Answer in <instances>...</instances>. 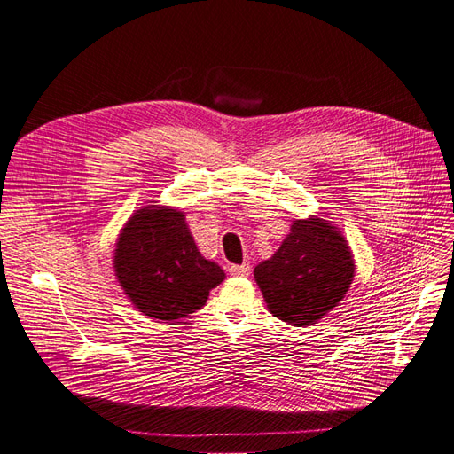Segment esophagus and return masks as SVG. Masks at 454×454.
Wrapping results in <instances>:
<instances>
[{"label": "esophagus", "mask_w": 454, "mask_h": 454, "mask_svg": "<svg viewBox=\"0 0 454 454\" xmlns=\"http://www.w3.org/2000/svg\"><path fill=\"white\" fill-rule=\"evenodd\" d=\"M252 270V267L248 263H242V265H231L229 267V272L232 274V277H248Z\"/></svg>", "instance_id": "1"}]
</instances>
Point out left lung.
Segmentation results:
<instances>
[{
    "mask_svg": "<svg viewBox=\"0 0 454 454\" xmlns=\"http://www.w3.org/2000/svg\"><path fill=\"white\" fill-rule=\"evenodd\" d=\"M354 259L340 231L322 217L295 219L290 235L254 277L269 310L297 327L337 307L354 278Z\"/></svg>",
    "mask_w": 454,
    "mask_h": 454,
    "instance_id": "1",
    "label": "left lung"
}]
</instances>
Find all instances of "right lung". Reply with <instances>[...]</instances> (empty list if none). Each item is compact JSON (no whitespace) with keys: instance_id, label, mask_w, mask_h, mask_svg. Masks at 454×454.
<instances>
[{"instance_id":"obj_1","label":"right lung","mask_w":454,"mask_h":454,"mask_svg":"<svg viewBox=\"0 0 454 454\" xmlns=\"http://www.w3.org/2000/svg\"><path fill=\"white\" fill-rule=\"evenodd\" d=\"M115 277L132 305L155 320H180L204 307L223 269L204 259L185 214L145 206L129 219L115 244Z\"/></svg>"}]
</instances>
